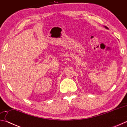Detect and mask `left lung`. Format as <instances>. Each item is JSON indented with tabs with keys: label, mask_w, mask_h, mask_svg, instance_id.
<instances>
[{
	"label": "left lung",
	"mask_w": 127,
	"mask_h": 127,
	"mask_svg": "<svg viewBox=\"0 0 127 127\" xmlns=\"http://www.w3.org/2000/svg\"><path fill=\"white\" fill-rule=\"evenodd\" d=\"M105 28H106V29H108V28H107V27L106 26H105Z\"/></svg>",
	"instance_id": "8db88e82"
}]
</instances>
